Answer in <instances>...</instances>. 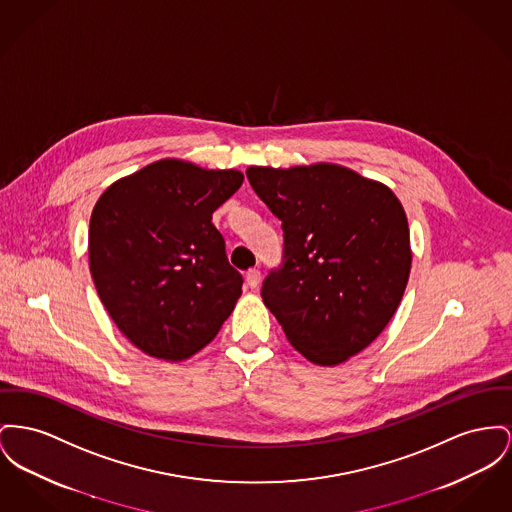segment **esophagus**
Masks as SVG:
<instances>
[{
	"label": "esophagus",
	"mask_w": 512,
	"mask_h": 512,
	"mask_svg": "<svg viewBox=\"0 0 512 512\" xmlns=\"http://www.w3.org/2000/svg\"><path fill=\"white\" fill-rule=\"evenodd\" d=\"M245 282H247L249 288H257L259 282H261V271L249 269V271L245 272Z\"/></svg>",
	"instance_id": "obj_1"
}]
</instances>
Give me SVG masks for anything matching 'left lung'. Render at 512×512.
<instances>
[{
  "instance_id": "8db88e82",
  "label": "left lung",
  "mask_w": 512,
  "mask_h": 512,
  "mask_svg": "<svg viewBox=\"0 0 512 512\" xmlns=\"http://www.w3.org/2000/svg\"><path fill=\"white\" fill-rule=\"evenodd\" d=\"M259 199L282 222L280 267L261 296L294 348L336 365L391 321L412 265L408 220L389 187L336 166L247 168Z\"/></svg>"
}]
</instances>
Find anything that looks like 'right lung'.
<instances>
[{
	"label": "right lung",
	"mask_w": 512,
	"mask_h": 512,
	"mask_svg": "<svg viewBox=\"0 0 512 512\" xmlns=\"http://www.w3.org/2000/svg\"><path fill=\"white\" fill-rule=\"evenodd\" d=\"M243 176L158 160L116 181L96 201L89 263L96 292L139 350L183 360L209 344L240 298L212 212Z\"/></svg>",
	"instance_id": "1"
}]
</instances>
